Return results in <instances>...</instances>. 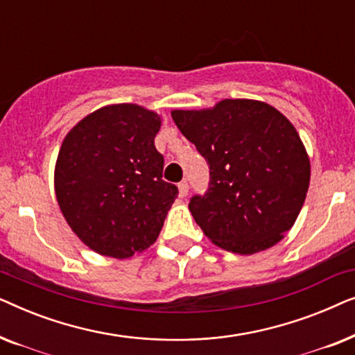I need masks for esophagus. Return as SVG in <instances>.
I'll list each match as a JSON object with an SVG mask.
<instances>
[{
	"instance_id": "34e87169",
	"label": "esophagus",
	"mask_w": 355,
	"mask_h": 355,
	"mask_svg": "<svg viewBox=\"0 0 355 355\" xmlns=\"http://www.w3.org/2000/svg\"><path fill=\"white\" fill-rule=\"evenodd\" d=\"M178 189H179V197H181V198L186 197L187 193H189V184H187V181H182V182H179Z\"/></svg>"
}]
</instances>
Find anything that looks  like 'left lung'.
Masks as SVG:
<instances>
[{"label":"left lung","mask_w":355,"mask_h":355,"mask_svg":"<svg viewBox=\"0 0 355 355\" xmlns=\"http://www.w3.org/2000/svg\"><path fill=\"white\" fill-rule=\"evenodd\" d=\"M171 116L210 164V187L189 203L203 234L237 255L278 244L297 220L310 184V158L293 123L249 98Z\"/></svg>","instance_id":"8db88e82"}]
</instances>
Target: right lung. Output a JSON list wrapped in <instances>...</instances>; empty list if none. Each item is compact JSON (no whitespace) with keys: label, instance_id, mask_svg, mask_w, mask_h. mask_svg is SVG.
Returning a JSON list of instances; mask_svg holds the SVG:
<instances>
[{"label":"right lung","instance_id":"1","mask_svg":"<svg viewBox=\"0 0 355 355\" xmlns=\"http://www.w3.org/2000/svg\"><path fill=\"white\" fill-rule=\"evenodd\" d=\"M162 116L135 103L106 105L62 140L55 193L72 232L96 254L129 259L157 241L178 187L163 181L155 148Z\"/></svg>","mask_w":355,"mask_h":355}]
</instances>
